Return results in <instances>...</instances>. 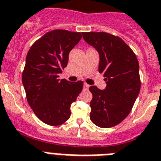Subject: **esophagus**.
Instances as JSON below:
<instances>
[{"mask_svg":"<svg viewBox=\"0 0 161 161\" xmlns=\"http://www.w3.org/2000/svg\"><path fill=\"white\" fill-rule=\"evenodd\" d=\"M88 87H89V85L88 84H87V83H84V84H83V88H84V89H87Z\"/></svg>","mask_w":161,"mask_h":161,"instance_id":"esophagus-1","label":"esophagus"}]
</instances>
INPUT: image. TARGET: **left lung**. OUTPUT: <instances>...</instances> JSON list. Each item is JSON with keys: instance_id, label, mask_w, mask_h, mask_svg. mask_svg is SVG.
<instances>
[{"instance_id": "8db88e82", "label": "left lung", "mask_w": 161, "mask_h": 161, "mask_svg": "<svg viewBox=\"0 0 161 161\" xmlns=\"http://www.w3.org/2000/svg\"><path fill=\"white\" fill-rule=\"evenodd\" d=\"M83 37L98 51L99 73L107 82L104 90L89 87L92 94L90 119L99 127H112L129 115L139 94V63L132 49L118 36L107 32H83Z\"/></svg>"}]
</instances>
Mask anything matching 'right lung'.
Masks as SVG:
<instances>
[{
	"label": "right lung",
	"instance_id": "1",
	"mask_svg": "<svg viewBox=\"0 0 161 161\" xmlns=\"http://www.w3.org/2000/svg\"><path fill=\"white\" fill-rule=\"evenodd\" d=\"M82 34L65 30L47 32L32 44L26 56L22 83L27 102L36 117L49 126H59L69 120L70 106L83 90V81L59 79L67 67L69 52Z\"/></svg>",
	"mask_w": 161,
	"mask_h": 161
}]
</instances>
